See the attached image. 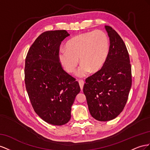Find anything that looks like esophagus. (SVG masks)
I'll return each instance as SVG.
<instances>
[{
	"label": "esophagus",
	"mask_w": 150,
	"mask_h": 150,
	"mask_svg": "<svg viewBox=\"0 0 150 150\" xmlns=\"http://www.w3.org/2000/svg\"><path fill=\"white\" fill-rule=\"evenodd\" d=\"M79 85H80L81 91H82L83 87V85H84V81H83V80H79Z\"/></svg>",
	"instance_id": "esophagus-1"
}]
</instances>
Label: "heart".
I'll list each match as a JSON object with an SVG mask.
<instances>
[{
	"instance_id": "1",
	"label": "heart",
	"mask_w": 150,
	"mask_h": 150,
	"mask_svg": "<svg viewBox=\"0 0 150 150\" xmlns=\"http://www.w3.org/2000/svg\"><path fill=\"white\" fill-rule=\"evenodd\" d=\"M65 49H61L58 59L65 70L74 73L80 59L81 64L76 75L87 76L91 71L96 72L104 66L109 51V40L105 33L96 30L79 34L68 41Z\"/></svg>"
}]
</instances>
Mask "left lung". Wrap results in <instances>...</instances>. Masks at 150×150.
Masks as SVG:
<instances>
[{"mask_svg": "<svg viewBox=\"0 0 150 150\" xmlns=\"http://www.w3.org/2000/svg\"><path fill=\"white\" fill-rule=\"evenodd\" d=\"M110 40L108 57L101 69L85 80L83 91L89 112L99 121L116 117L125 108L132 84L126 46L118 33L105 25Z\"/></svg>", "mask_w": 150, "mask_h": 150, "instance_id": "obj_1", "label": "left lung"}]
</instances>
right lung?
<instances>
[{
  "label": "right lung",
  "mask_w": 150,
  "mask_h": 150,
  "mask_svg": "<svg viewBox=\"0 0 150 150\" xmlns=\"http://www.w3.org/2000/svg\"><path fill=\"white\" fill-rule=\"evenodd\" d=\"M65 30L42 33L30 47L25 61V88L35 112L53 125H65L80 92L79 83L63 69L58 59Z\"/></svg>",
  "instance_id": "right-lung-1"
}]
</instances>
